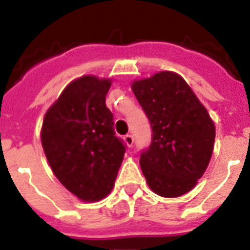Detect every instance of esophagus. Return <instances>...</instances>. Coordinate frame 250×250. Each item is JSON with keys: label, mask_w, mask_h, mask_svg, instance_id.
<instances>
[{"label": "esophagus", "mask_w": 250, "mask_h": 250, "mask_svg": "<svg viewBox=\"0 0 250 250\" xmlns=\"http://www.w3.org/2000/svg\"><path fill=\"white\" fill-rule=\"evenodd\" d=\"M124 143L126 144V146L132 147L133 144H134V138H133L132 134H126V136L124 137Z\"/></svg>", "instance_id": "1"}]
</instances>
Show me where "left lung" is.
Wrapping results in <instances>:
<instances>
[{
  "mask_svg": "<svg viewBox=\"0 0 250 250\" xmlns=\"http://www.w3.org/2000/svg\"><path fill=\"white\" fill-rule=\"evenodd\" d=\"M132 90L153 130L152 144L140 157L147 185L161 197H180L207 170L214 146V123L177 73L165 70L134 80Z\"/></svg>",
  "mask_w": 250,
  "mask_h": 250,
  "instance_id": "left-lung-1",
  "label": "left lung"
}]
</instances>
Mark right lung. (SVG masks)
Masks as SVG:
<instances>
[{
    "label": "right lung",
    "instance_id": "right-lung-1",
    "mask_svg": "<svg viewBox=\"0 0 250 250\" xmlns=\"http://www.w3.org/2000/svg\"><path fill=\"white\" fill-rule=\"evenodd\" d=\"M110 85V78H76L43 117L41 144L49 165L58 181L85 202L112 192L125 154L105 104Z\"/></svg>",
    "mask_w": 250,
    "mask_h": 250
}]
</instances>
